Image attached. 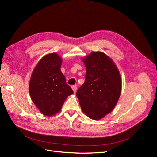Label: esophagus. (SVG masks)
Returning <instances> with one entry per match:
<instances>
[{"label":"esophagus","mask_w":157,"mask_h":157,"mask_svg":"<svg viewBox=\"0 0 157 157\" xmlns=\"http://www.w3.org/2000/svg\"><path fill=\"white\" fill-rule=\"evenodd\" d=\"M71 88H72V89H73V90L74 93H76V92H77V87L75 85H73V86H71Z\"/></svg>","instance_id":"esophagus-1"}]
</instances>
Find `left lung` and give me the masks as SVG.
I'll list each match as a JSON object with an SVG mask.
<instances>
[{"label": "left lung", "instance_id": "left-lung-1", "mask_svg": "<svg viewBox=\"0 0 157 157\" xmlns=\"http://www.w3.org/2000/svg\"><path fill=\"white\" fill-rule=\"evenodd\" d=\"M83 61L85 82L78 89L77 97L89 118L101 119L112 111L120 97L121 75L113 60L103 52H93Z\"/></svg>", "mask_w": 157, "mask_h": 157}]
</instances>
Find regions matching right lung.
I'll return each instance as SVG.
<instances>
[{"label": "right lung", "mask_w": 157, "mask_h": 157, "mask_svg": "<svg viewBox=\"0 0 157 157\" xmlns=\"http://www.w3.org/2000/svg\"><path fill=\"white\" fill-rule=\"evenodd\" d=\"M62 60L56 53L44 56L33 70L29 82L32 101L40 111L52 116L60 111L73 90L60 70Z\"/></svg>", "instance_id": "add662e5"}]
</instances>
